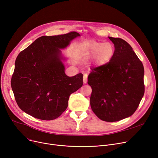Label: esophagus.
<instances>
[{"instance_id":"1","label":"esophagus","mask_w":158,"mask_h":158,"mask_svg":"<svg viewBox=\"0 0 158 158\" xmlns=\"http://www.w3.org/2000/svg\"><path fill=\"white\" fill-rule=\"evenodd\" d=\"M87 81H88V79H87V76H86V75H85L84 77H83V82H84V84H86V83Z\"/></svg>"}]
</instances>
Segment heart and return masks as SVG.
Wrapping results in <instances>:
<instances>
[{
	"instance_id": "obj_1",
	"label": "heart",
	"mask_w": 158,
	"mask_h": 158,
	"mask_svg": "<svg viewBox=\"0 0 158 158\" xmlns=\"http://www.w3.org/2000/svg\"><path fill=\"white\" fill-rule=\"evenodd\" d=\"M82 48L88 56L94 57L95 61L98 65L108 63L114 54V48L111 44L95 40L85 41L82 45Z\"/></svg>"
}]
</instances>
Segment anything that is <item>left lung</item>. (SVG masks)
Instances as JSON below:
<instances>
[{
	"label": "left lung",
	"instance_id": "1",
	"mask_svg": "<svg viewBox=\"0 0 158 158\" xmlns=\"http://www.w3.org/2000/svg\"><path fill=\"white\" fill-rule=\"evenodd\" d=\"M114 46L111 60L92 70L90 105L101 120L117 122L137 110L145 92L144 68L131 46L122 38L109 37Z\"/></svg>",
	"mask_w": 158,
	"mask_h": 158
}]
</instances>
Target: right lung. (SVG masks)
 <instances>
[{"mask_svg": "<svg viewBox=\"0 0 158 158\" xmlns=\"http://www.w3.org/2000/svg\"><path fill=\"white\" fill-rule=\"evenodd\" d=\"M77 36L80 35L75 31L43 36L19 53L11 85L23 111L38 119L52 120L67 108L70 94L83 84V76H66L60 49Z\"/></svg>", "mask_w": 158, "mask_h": 158, "instance_id": "1", "label": "right lung"}]
</instances>
